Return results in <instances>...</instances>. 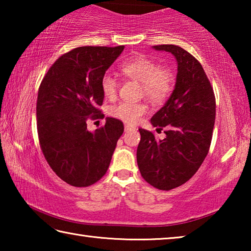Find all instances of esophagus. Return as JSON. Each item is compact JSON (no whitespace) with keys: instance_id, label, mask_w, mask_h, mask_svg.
<instances>
[{"instance_id":"esophagus-1","label":"esophagus","mask_w":251,"mask_h":251,"mask_svg":"<svg viewBox=\"0 0 251 251\" xmlns=\"http://www.w3.org/2000/svg\"><path fill=\"white\" fill-rule=\"evenodd\" d=\"M135 127L134 126H130V125H125V130L128 131V130H134Z\"/></svg>"}]
</instances>
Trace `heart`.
I'll return each mask as SVG.
<instances>
[{
	"label": "heart",
	"instance_id": "b5f03b06",
	"mask_svg": "<svg viewBox=\"0 0 251 251\" xmlns=\"http://www.w3.org/2000/svg\"><path fill=\"white\" fill-rule=\"evenodd\" d=\"M121 71L127 77L141 83L144 95L154 103L165 100L173 91L175 82L173 72L169 69L160 67L154 59L144 55H134L126 59L121 66ZM100 86L105 97H115L118 84L113 76L104 75ZM146 112V104L133 101H121L109 109L110 115L127 124H136Z\"/></svg>",
	"mask_w": 251,
	"mask_h": 251
}]
</instances>
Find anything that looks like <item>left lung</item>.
Listing matches in <instances>:
<instances>
[{"mask_svg": "<svg viewBox=\"0 0 251 251\" xmlns=\"http://www.w3.org/2000/svg\"><path fill=\"white\" fill-rule=\"evenodd\" d=\"M176 57L178 69L175 90L165 105L151 117L157 131L166 137L139 128L137 165L148 184L171 190L189 180L209 151L216 117V99L202 66L180 46L155 45Z\"/></svg>", "mask_w": 251, "mask_h": 251, "instance_id": "left-lung-1", "label": "left lung"}]
</instances>
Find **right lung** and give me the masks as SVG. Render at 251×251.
<instances>
[{"instance_id":"obj_1","label":"right lung","mask_w":251,"mask_h":251,"mask_svg":"<svg viewBox=\"0 0 251 251\" xmlns=\"http://www.w3.org/2000/svg\"><path fill=\"white\" fill-rule=\"evenodd\" d=\"M124 45L80 46L59 56L42 79L36 103L41 150L53 172L67 184L87 187L107 172L123 122L106 118L92 133L87 120L104 117L101 78Z\"/></svg>"}]
</instances>
